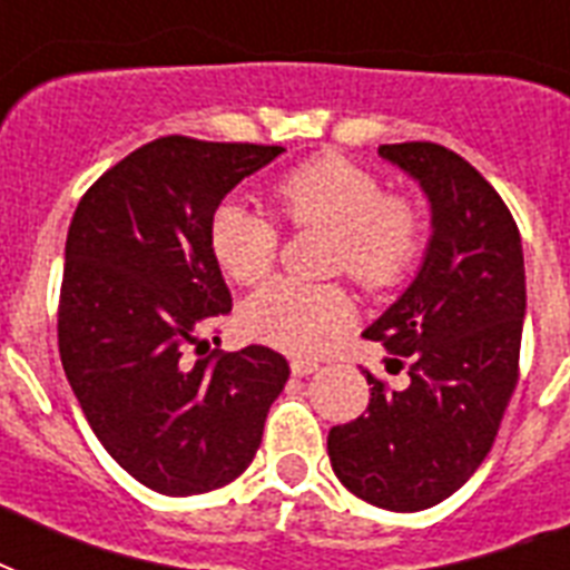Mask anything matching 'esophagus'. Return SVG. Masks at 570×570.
<instances>
[{
	"label": "esophagus",
	"instance_id": "obj_1",
	"mask_svg": "<svg viewBox=\"0 0 570 570\" xmlns=\"http://www.w3.org/2000/svg\"><path fill=\"white\" fill-rule=\"evenodd\" d=\"M289 370H293L295 379H304V375H311L320 370V364L316 361H307V357H295L293 364H289Z\"/></svg>",
	"mask_w": 570,
	"mask_h": 570
}]
</instances>
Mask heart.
Returning <instances> with one entry per match:
<instances>
[{"mask_svg": "<svg viewBox=\"0 0 570 570\" xmlns=\"http://www.w3.org/2000/svg\"><path fill=\"white\" fill-rule=\"evenodd\" d=\"M281 213L295 227L337 233V266L366 289L396 286L423 248V215L405 197H387L384 183L364 165L322 156L295 168L275 186ZM209 245L239 284L272 272L281 245L275 218L239 197L224 200L209 224ZM352 322V302L340 286L272 281L242 304L250 337L293 355H313Z\"/></svg>", "mask_w": 570, "mask_h": 570, "instance_id": "heart-1", "label": "heart"}]
</instances>
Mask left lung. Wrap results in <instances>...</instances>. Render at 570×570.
<instances>
[{"label":"left lung","instance_id":"left-lung-1","mask_svg":"<svg viewBox=\"0 0 570 570\" xmlns=\"http://www.w3.org/2000/svg\"><path fill=\"white\" fill-rule=\"evenodd\" d=\"M420 183L432 236L414 281L364 331L407 361V387L366 373V414L328 432V459L355 497L420 512L459 491L485 461L518 384L527 275L503 197L459 154L429 141L381 145Z\"/></svg>","mask_w":570,"mask_h":570}]
</instances>
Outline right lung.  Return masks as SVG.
I'll return each instance as SVG.
<instances>
[{"label":"right lung","mask_w":570,"mask_h":570,"mask_svg":"<svg viewBox=\"0 0 570 570\" xmlns=\"http://www.w3.org/2000/svg\"><path fill=\"white\" fill-rule=\"evenodd\" d=\"M284 147L168 136L79 200L67 230L58 352L94 434L150 491L206 494L245 473L289 364L266 346L189 361L230 313L209 224Z\"/></svg>","instance_id":"obj_1"}]
</instances>
